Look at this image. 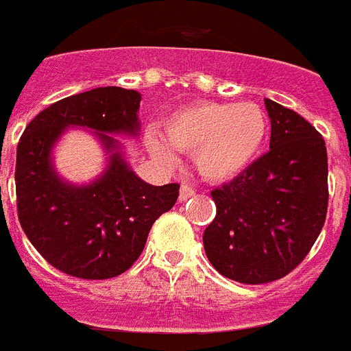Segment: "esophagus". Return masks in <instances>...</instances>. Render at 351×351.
<instances>
[{"label":"esophagus","mask_w":351,"mask_h":351,"mask_svg":"<svg viewBox=\"0 0 351 351\" xmlns=\"http://www.w3.org/2000/svg\"><path fill=\"white\" fill-rule=\"evenodd\" d=\"M196 191L193 189V187H189V185H182L180 187V196H178V200L180 202H185L189 200L191 196H195Z\"/></svg>","instance_id":"34e87169"}]
</instances>
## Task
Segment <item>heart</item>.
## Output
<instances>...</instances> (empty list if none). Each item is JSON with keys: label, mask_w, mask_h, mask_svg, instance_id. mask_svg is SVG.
<instances>
[{"label": "heart", "mask_w": 351, "mask_h": 351, "mask_svg": "<svg viewBox=\"0 0 351 351\" xmlns=\"http://www.w3.org/2000/svg\"><path fill=\"white\" fill-rule=\"evenodd\" d=\"M166 141L147 135L151 153L166 164L175 151L193 153L196 173L207 182H229L254 162L269 135V119L254 102H191L166 117Z\"/></svg>", "instance_id": "obj_1"}]
</instances>
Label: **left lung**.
<instances>
[{"mask_svg":"<svg viewBox=\"0 0 351 351\" xmlns=\"http://www.w3.org/2000/svg\"><path fill=\"white\" fill-rule=\"evenodd\" d=\"M270 151L210 191L215 220L205 254L221 276L247 285L292 272L312 249L328 209V156L321 133L294 110L265 99Z\"/></svg>","mask_w":351,"mask_h":351,"instance_id":"8db88e82","label":"left lung"}]
</instances>
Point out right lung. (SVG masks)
<instances>
[{"label":"right lung","instance_id":"1","mask_svg":"<svg viewBox=\"0 0 351 351\" xmlns=\"http://www.w3.org/2000/svg\"><path fill=\"white\" fill-rule=\"evenodd\" d=\"M138 106L135 90L95 88L45 108L19 138V223L37 252L64 274L108 279L126 272L142 254L151 225L178 198V184L156 187L141 180L108 135H136ZM68 125L93 129L112 153L107 171L92 184H66L53 169L49 153Z\"/></svg>","mask_w":351,"mask_h":351}]
</instances>
